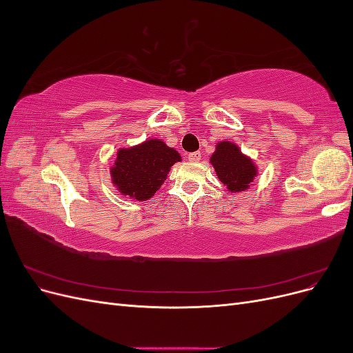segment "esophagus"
<instances>
[{"label":"esophagus","mask_w":353,"mask_h":353,"mask_svg":"<svg viewBox=\"0 0 353 353\" xmlns=\"http://www.w3.org/2000/svg\"><path fill=\"white\" fill-rule=\"evenodd\" d=\"M188 160H190V162H199V160L201 159V154H200V152H194V153H190L188 156Z\"/></svg>","instance_id":"obj_1"}]
</instances>
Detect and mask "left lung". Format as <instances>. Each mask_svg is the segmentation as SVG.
Returning <instances> with one entry per match:
<instances>
[{
  "label": "left lung",
  "mask_w": 353,
  "mask_h": 353,
  "mask_svg": "<svg viewBox=\"0 0 353 353\" xmlns=\"http://www.w3.org/2000/svg\"><path fill=\"white\" fill-rule=\"evenodd\" d=\"M210 163L221 183L230 193H240L248 190L258 175V168L253 160L241 153L239 145L231 141H221L215 147V153L210 156Z\"/></svg>",
  "instance_id": "obj_1"
}]
</instances>
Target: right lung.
I'll use <instances>...</instances> for the list:
<instances>
[{
  "mask_svg": "<svg viewBox=\"0 0 353 353\" xmlns=\"http://www.w3.org/2000/svg\"><path fill=\"white\" fill-rule=\"evenodd\" d=\"M176 162H181L179 153L157 138L119 148L110 168L112 183L121 194L145 201L165 183Z\"/></svg>",
  "mask_w": 353,
  "mask_h": 353,
  "instance_id": "obj_1",
  "label": "right lung"
}]
</instances>
